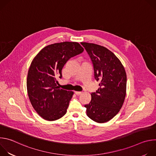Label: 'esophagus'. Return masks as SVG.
<instances>
[{"mask_svg": "<svg viewBox=\"0 0 156 156\" xmlns=\"http://www.w3.org/2000/svg\"><path fill=\"white\" fill-rule=\"evenodd\" d=\"M75 93L77 96H79V95H80V94L82 93V92H81V91H75Z\"/></svg>", "mask_w": 156, "mask_h": 156, "instance_id": "obj_1", "label": "esophagus"}]
</instances>
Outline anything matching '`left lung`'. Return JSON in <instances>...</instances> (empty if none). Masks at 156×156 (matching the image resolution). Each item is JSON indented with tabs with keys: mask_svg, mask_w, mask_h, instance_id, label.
Instances as JSON below:
<instances>
[{
	"mask_svg": "<svg viewBox=\"0 0 156 156\" xmlns=\"http://www.w3.org/2000/svg\"><path fill=\"white\" fill-rule=\"evenodd\" d=\"M94 66V78L99 81L96 93L91 94V101L85 105L86 115L98 123L112 119L122 108L126 96V74L117 57L98 44L81 42Z\"/></svg>",
	"mask_w": 156,
	"mask_h": 156,
	"instance_id": "obj_1",
	"label": "left lung"
}]
</instances>
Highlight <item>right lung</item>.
<instances>
[{
    "label": "right lung",
    "mask_w": 156,
    "mask_h": 156,
    "mask_svg": "<svg viewBox=\"0 0 156 156\" xmlns=\"http://www.w3.org/2000/svg\"><path fill=\"white\" fill-rule=\"evenodd\" d=\"M83 51L76 42L55 43L42 49L32 60L27 80V92L34 109L44 120L54 121L66 113L73 92L59 89L57 78H62L66 62Z\"/></svg>",
    "instance_id": "obj_1"
}]
</instances>
